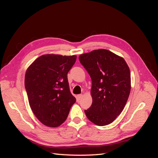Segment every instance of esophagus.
Returning <instances> with one entry per match:
<instances>
[{
  "label": "esophagus",
  "instance_id": "esophagus-1",
  "mask_svg": "<svg viewBox=\"0 0 158 158\" xmlns=\"http://www.w3.org/2000/svg\"><path fill=\"white\" fill-rule=\"evenodd\" d=\"M82 98H83V95H82V94L77 95V100H81Z\"/></svg>",
  "mask_w": 158,
  "mask_h": 158
}]
</instances>
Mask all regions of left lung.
I'll return each instance as SVG.
<instances>
[{
    "label": "left lung",
    "instance_id": "1",
    "mask_svg": "<svg viewBox=\"0 0 158 158\" xmlns=\"http://www.w3.org/2000/svg\"><path fill=\"white\" fill-rule=\"evenodd\" d=\"M79 59L92 82V104L85 115L97 126L108 125L120 115L128 99L129 67L122 57L103 49L81 54Z\"/></svg>",
    "mask_w": 158,
    "mask_h": 158
}]
</instances>
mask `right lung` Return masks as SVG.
Returning a JSON list of instances; mask_svg holds the SVG:
<instances>
[{"instance_id":"1","label":"right lung","mask_w":158,"mask_h":158,"mask_svg":"<svg viewBox=\"0 0 158 158\" xmlns=\"http://www.w3.org/2000/svg\"><path fill=\"white\" fill-rule=\"evenodd\" d=\"M76 59L75 55L45 54L36 58L26 70L24 83L30 106L46 126L61 125L76 102L67 78Z\"/></svg>"}]
</instances>
